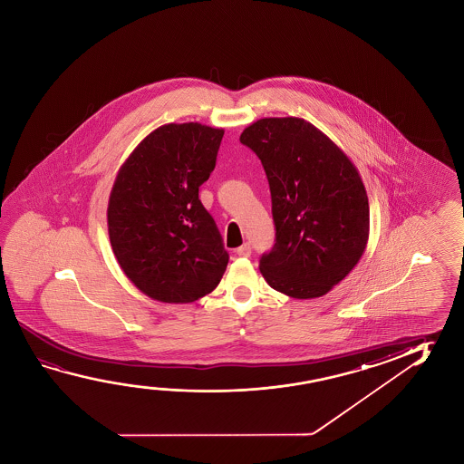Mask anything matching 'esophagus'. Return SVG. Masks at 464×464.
I'll use <instances>...</instances> for the list:
<instances>
[{
    "mask_svg": "<svg viewBox=\"0 0 464 464\" xmlns=\"http://www.w3.org/2000/svg\"><path fill=\"white\" fill-rule=\"evenodd\" d=\"M236 254H237L239 257H249V256H251V244L244 243L241 247L236 249Z\"/></svg>",
    "mask_w": 464,
    "mask_h": 464,
    "instance_id": "1",
    "label": "esophagus"
}]
</instances>
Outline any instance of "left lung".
Masks as SVG:
<instances>
[{
  "instance_id": "obj_1",
  "label": "left lung",
  "mask_w": 464,
  "mask_h": 464,
  "mask_svg": "<svg viewBox=\"0 0 464 464\" xmlns=\"http://www.w3.org/2000/svg\"><path fill=\"white\" fill-rule=\"evenodd\" d=\"M272 194L275 244L260 258L272 288L295 299L327 295L362 257L369 198L342 149L303 118H262L239 137Z\"/></svg>"
}]
</instances>
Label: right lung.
<instances>
[{
    "instance_id": "add662e5",
    "label": "right lung",
    "mask_w": 464,
    "mask_h": 464,
    "mask_svg": "<svg viewBox=\"0 0 464 464\" xmlns=\"http://www.w3.org/2000/svg\"><path fill=\"white\" fill-rule=\"evenodd\" d=\"M225 130L163 124L122 163L108 200L114 257L137 288L186 304L218 286L228 266L220 231L198 198Z\"/></svg>"
}]
</instances>
